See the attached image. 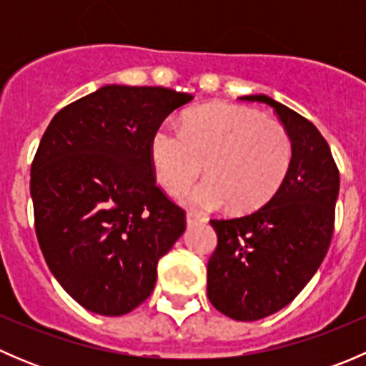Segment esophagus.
I'll list each match as a JSON object with an SVG mask.
<instances>
[{"label":"esophagus","instance_id":"obj_1","mask_svg":"<svg viewBox=\"0 0 366 366\" xmlns=\"http://www.w3.org/2000/svg\"><path fill=\"white\" fill-rule=\"evenodd\" d=\"M205 217L202 216V214H197V212H187L186 214V223L187 227H194V224L198 223H205Z\"/></svg>","mask_w":366,"mask_h":366}]
</instances>
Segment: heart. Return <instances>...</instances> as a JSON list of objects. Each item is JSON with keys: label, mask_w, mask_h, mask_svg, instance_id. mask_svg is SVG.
Instances as JSON below:
<instances>
[{"label": "heart", "mask_w": 366, "mask_h": 366, "mask_svg": "<svg viewBox=\"0 0 366 366\" xmlns=\"http://www.w3.org/2000/svg\"><path fill=\"white\" fill-rule=\"evenodd\" d=\"M292 157L285 127L235 104L205 106L184 118L182 131L162 124L150 138L154 173L169 194L184 193L205 162L207 179L182 200L198 210L258 209L282 187Z\"/></svg>", "instance_id": "heart-1"}]
</instances>
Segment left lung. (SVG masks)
Segmentation results:
<instances>
[{
  "mask_svg": "<svg viewBox=\"0 0 366 366\" xmlns=\"http://www.w3.org/2000/svg\"><path fill=\"white\" fill-rule=\"evenodd\" d=\"M239 99L271 106L294 149L289 175L267 204L248 216L210 219L217 246L207 264V296L223 315L249 322L285 308L320 267L340 173L312 122L264 94Z\"/></svg>",
  "mask_w": 366,
  "mask_h": 366,
  "instance_id": "obj_1",
  "label": "left lung"
}]
</instances>
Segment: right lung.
<instances>
[{"mask_svg": "<svg viewBox=\"0 0 366 366\" xmlns=\"http://www.w3.org/2000/svg\"><path fill=\"white\" fill-rule=\"evenodd\" d=\"M193 95L106 84L60 109L31 164L35 232L46 264L83 308L118 317L152 294L157 262L186 214L157 187L150 138Z\"/></svg>", "mask_w": 366, "mask_h": 366, "instance_id": "right-lung-1", "label": "right lung"}]
</instances>
